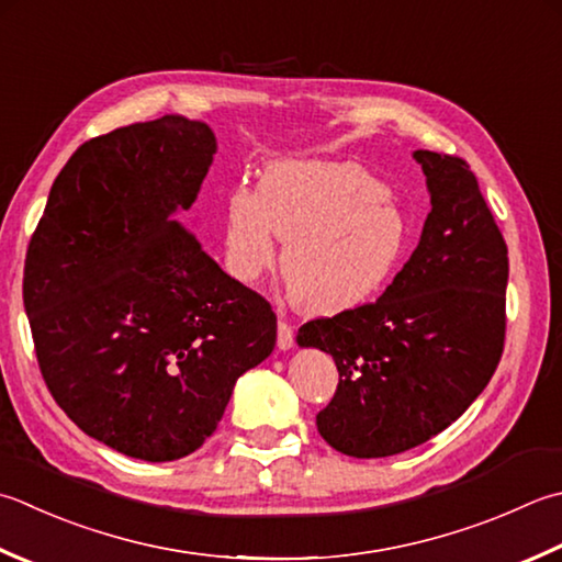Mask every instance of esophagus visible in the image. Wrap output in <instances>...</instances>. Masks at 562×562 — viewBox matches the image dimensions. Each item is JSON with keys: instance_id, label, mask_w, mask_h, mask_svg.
<instances>
[{"instance_id": "34e87169", "label": "esophagus", "mask_w": 562, "mask_h": 562, "mask_svg": "<svg viewBox=\"0 0 562 562\" xmlns=\"http://www.w3.org/2000/svg\"><path fill=\"white\" fill-rule=\"evenodd\" d=\"M294 346V326L288 322L278 324V348L290 350Z\"/></svg>"}]
</instances>
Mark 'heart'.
<instances>
[{
	"label": "heart",
	"instance_id": "heart-1",
	"mask_svg": "<svg viewBox=\"0 0 562 562\" xmlns=\"http://www.w3.org/2000/svg\"><path fill=\"white\" fill-rule=\"evenodd\" d=\"M304 314L331 316L378 296L412 246V224L387 187L358 162L280 160L258 190L226 194L224 268L256 282L274 266Z\"/></svg>",
	"mask_w": 562,
	"mask_h": 562
}]
</instances>
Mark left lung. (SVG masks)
Wrapping results in <instances>:
<instances>
[{
    "instance_id": "obj_1",
    "label": "left lung",
    "mask_w": 562,
    "mask_h": 562,
    "mask_svg": "<svg viewBox=\"0 0 562 562\" xmlns=\"http://www.w3.org/2000/svg\"><path fill=\"white\" fill-rule=\"evenodd\" d=\"M431 192L422 240L378 302L306 322L296 344L331 353L338 387L316 428L353 458L426 443L487 387L507 336V244L470 165L414 150Z\"/></svg>"
}]
</instances>
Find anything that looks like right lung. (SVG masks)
Here are the masks:
<instances>
[{
	"instance_id": "1",
	"label": "right lung",
	"mask_w": 562,
	"mask_h": 562,
	"mask_svg": "<svg viewBox=\"0 0 562 562\" xmlns=\"http://www.w3.org/2000/svg\"><path fill=\"white\" fill-rule=\"evenodd\" d=\"M214 150L212 128L182 116L82 143L26 252L24 306L53 400L148 463L194 453L278 338L266 296L170 218L196 202Z\"/></svg>"
}]
</instances>
